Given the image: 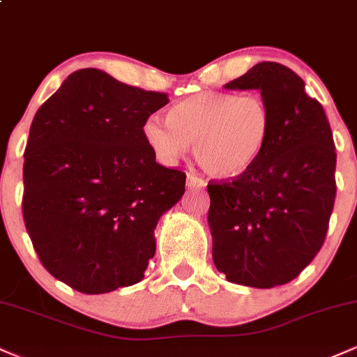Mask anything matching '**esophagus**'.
<instances>
[{
    "mask_svg": "<svg viewBox=\"0 0 357 357\" xmlns=\"http://www.w3.org/2000/svg\"><path fill=\"white\" fill-rule=\"evenodd\" d=\"M186 184H188V188H204V179L190 173L186 178Z\"/></svg>",
    "mask_w": 357,
    "mask_h": 357,
    "instance_id": "34e87169",
    "label": "esophagus"
}]
</instances>
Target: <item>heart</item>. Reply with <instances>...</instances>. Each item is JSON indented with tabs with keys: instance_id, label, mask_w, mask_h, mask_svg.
I'll return each mask as SVG.
<instances>
[{
	"instance_id": "obj_1",
	"label": "heart",
	"mask_w": 357,
	"mask_h": 357,
	"mask_svg": "<svg viewBox=\"0 0 357 357\" xmlns=\"http://www.w3.org/2000/svg\"><path fill=\"white\" fill-rule=\"evenodd\" d=\"M272 130V110L258 93H192L167 110V121L149 117L144 137L155 158L173 165L195 146V158L208 174L235 178L264 154Z\"/></svg>"
}]
</instances>
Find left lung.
Returning a JSON list of instances; mask_svg holds the SVG:
<instances>
[{
    "instance_id": "8db88e82",
    "label": "left lung",
    "mask_w": 357,
    "mask_h": 357,
    "mask_svg": "<svg viewBox=\"0 0 357 357\" xmlns=\"http://www.w3.org/2000/svg\"><path fill=\"white\" fill-rule=\"evenodd\" d=\"M225 87L260 90L272 130L248 171L208 183L213 261L233 284L284 285L326 240L335 199L333 130L304 80L277 61L257 63Z\"/></svg>"
}]
</instances>
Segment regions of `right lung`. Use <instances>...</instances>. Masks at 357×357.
Returning a JSON list of instances; mask_svg holds the SVG:
<instances>
[{
	"instance_id": "add662e5",
	"label": "right lung",
	"mask_w": 357,
	"mask_h": 357,
	"mask_svg": "<svg viewBox=\"0 0 357 357\" xmlns=\"http://www.w3.org/2000/svg\"><path fill=\"white\" fill-rule=\"evenodd\" d=\"M167 93L82 68L36 110L23 165V220L40 261L82 294L144 278L154 230L186 174L155 162L144 124Z\"/></svg>"
}]
</instances>
